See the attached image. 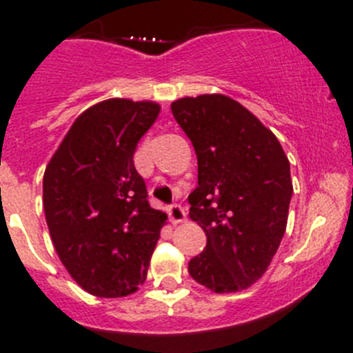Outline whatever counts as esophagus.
I'll return each mask as SVG.
<instances>
[{
    "label": "esophagus",
    "instance_id": "obj_1",
    "mask_svg": "<svg viewBox=\"0 0 353 353\" xmlns=\"http://www.w3.org/2000/svg\"><path fill=\"white\" fill-rule=\"evenodd\" d=\"M169 216H170V222L172 223H179L186 219V212L181 205H172L169 208Z\"/></svg>",
    "mask_w": 353,
    "mask_h": 353
}]
</instances>
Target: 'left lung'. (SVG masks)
<instances>
[{"label":"left lung","instance_id":"left-lung-1","mask_svg":"<svg viewBox=\"0 0 353 353\" xmlns=\"http://www.w3.org/2000/svg\"><path fill=\"white\" fill-rule=\"evenodd\" d=\"M170 109L196 152L190 219L206 234L188 272L216 294L244 290L265 275L285 234L290 162L275 134L227 95L184 97Z\"/></svg>","mask_w":353,"mask_h":353}]
</instances>
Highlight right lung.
I'll return each mask as SVG.
<instances>
[{
    "instance_id": "add662e5",
    "label": "right lung",
    "mask_w": 353,
    "mask_h": 353,
    "mask_svg": "<svg viewBox=\"0 0 353 353\" xmlns=\"http://www.w3.org/2000/svg\"><path fill=\"white\" fill-rule=\"evenodd\" d=\"M157 102L108 99L71 124L42 181L46 222L71 279L97 297H124L145 282L167 215L152 208L134 169Z\"/></svg>"
}]
</instances>
